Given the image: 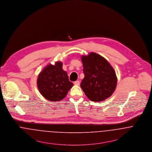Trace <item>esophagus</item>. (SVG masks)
Listing matches in <instances>:
<instances>
[{"mask_svg": "<svg viewBox=\"0 0 152 152\" xmlns=\"http://www.w3.org/2000/svg\"><path fill=\"white\" fill-rule=\"evenodd\" d=\"M74 84L76 86H79L80 85V82L79 80H76L74 82Z\"/></svg>", "mask_w": 152, "mask_h": 152, "instance_id": "obj_1", "label": "esophagus"}]
</instances>
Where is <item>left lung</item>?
Masks as SVG:
<instances>
[{
    "label": "left lung",
    "instance_id": "1",
    "mask_svg": "<svg viewBox=\"0 0 152 152\" xmlns=\"http://www.w3.org/2000/svg\"><path fill=\"white\" fill-rule=\"evenodd\" d=\"M84 79L80 87L91 101H104L115 90L117 77L114 69L101 55L90 52L82 56Z\"/></svg>",
    "mask_w": 152,
    "mask_h": 152
}]
</instances>
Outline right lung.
Masks as SVG:
<instances>
[{
	"mask_svg": "<svg viewBox=\"0 0 152 152\" xmlns=\"http://www.w3.org/2000/svg\"><path fill=\"white\" fill-rule=\"evenodd\" d=\"M73 84L69 81L67 73L62 69V63L50 64L41 72L37 79L38 88L41 95L51 101L64 99Z\"/></svg>",
	"mask_w": 152,
	"mask_h": 152,
	"instance_id": "obj_1",
	"label": "right lung"
}]
</instances>
